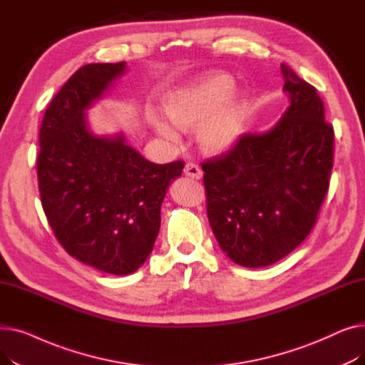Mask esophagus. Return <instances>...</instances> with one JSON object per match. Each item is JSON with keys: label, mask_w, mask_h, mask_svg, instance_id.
<instances>
[{"label": "esophagus", "mask_w": 365, "mask_h": 365, "mask_svg": "<svg viewBox=\"0 0 365 365\" xmlns=\"http://www.w3.org/2000/svg\"><path fill=\"white\" fill-rule=\"evenodd\" d=\"M183 173H185L186 176L192 178V179H197V180L202 178V171H201V168H200L197 164H194V163H186Z\"/></svg>", "instance_id": "obj_1"}]
</instances>
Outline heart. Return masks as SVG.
I'll return each mask as SVG.
<instances>
[{"instance_id":"obj_1","label":"heart","mask_w":365,"mask_h":365,"mask_svg":"<svg viewBox=\"0 0 365 365\" xmlns=\"http://www.w3.org/2000/svg\"><path fill=\"white\" fill-rule=\"evenodd\" d=\"M234 80L226 73H212L197 84L171 93L164 102L168 120L180 130L198 127V143L208 153H222L237 142L244 121L245 102L229 96ZM153 127L170 142H178V131L160 118Z\"/></svg>"}]
</instances>
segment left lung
Returning <instances> with one entry per match:
<instances>
[{"instance_id":"left-lung-1","label":"left lung","mask_w":365,"mask_h":365,"mask_svg":"<svg viewBox=\"0 0 365 365\" xmlns=\"http://www.w3.org/2000/svg\"><path fill=\"white\" fill-rule=\"evenodd\" d=\"M290 106L262 134H242L201 164L207 216L226 256L245 267L272 264L312 231L329 192L334 128L317 88L281 65Z\"/></svg>"}]
</instances>
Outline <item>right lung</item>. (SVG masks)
Returning a JSON list of instances; mask_svg holds the SVG:
<instances>
[{
	"label": "right lung",
	"mask_w": 365,
	"mask_h": 365,
	"mask_svg": "<svg viewBox=\"0 0 365 365\" xmlns=\"http://www.w3.org/2000/svg\"><path fill=\"white\" fill-rule=\"evenodd\" d=\"M125 63L76 71L46 109L36 157L38 189L53 234L66 253L94 269L128 275L143 264L161 225L167 186L183 161L153 164L123 136L98 138L84 110Z\"/></svg>",
	"instance_id": "1"
}]
</instances>
